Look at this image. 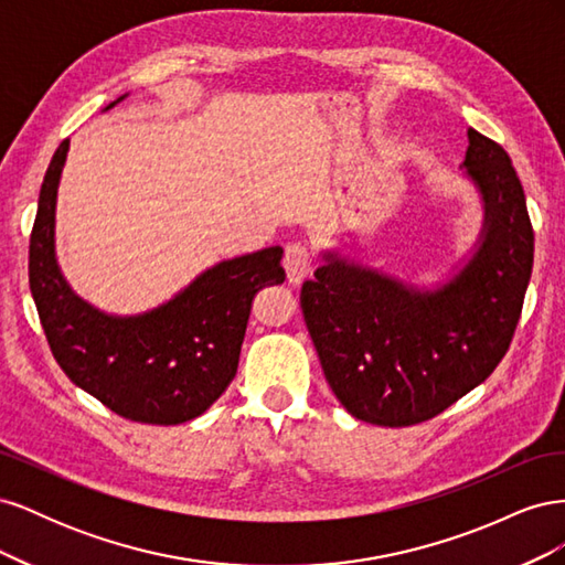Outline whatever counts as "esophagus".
Here are the masks:
<instances>
[{
    "mask_svg": "<svg viewBox=\"0 0 565 565\" xmlns=\"http://www.w3.org/2000/svg\"><path fill=\"white\" fill-rule=\"evenodd\" d=\"M282 266H285V273H287V280L292 285H299L301 280L309 278L311 270H313L311 249L301 245V243L287 245L285 256H282Z\"/></svg>",
    "mask_w": 565,
    "mask_h": 565,
    "instance_id": "1",
    "label": "esophagus"
}]
</instances>
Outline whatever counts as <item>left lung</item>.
Instances as JSON below:
<instances>
[{"label": "left lung", "mask_w": 565, "mask_h": 565, "mask_svg": "<svg viewBox=\"0 0 565 565\" xmlns=\"http://www.w3.org/2000/svg\"><path fill=\"white\" fill-rule=\"evenodd\" d=\"M465 167L486 202L481 247L434 292L328 254L301 311L339 403L355 419L413 426L486 382L509 351L533 273L535 233L507 150L469 129Z\"/></svg>", "instance_id": "left-lung-1"}]
</instances>
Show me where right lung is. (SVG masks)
Segmentation results:
<instances>
[{
    "label": "right lung",
    "mask_w": 565,
    "mask_h": 565,
    "mask_svg": "<svg viewBox=\"0 0 565 565\" xmlns=\"http://www.w3.org/2000/svg\"><path fill=\"white\" fill-rule=\"evenodd\" d=\"M67 143L49 162L30 233V292L51 353L67 380L119 417L162 426L195 419L233 382L256 292L285 280L282 249L221 262L150 313H100L73 295L54 254Z\"/></svg>",
    "instance_id": "1"
}]
</instances>
